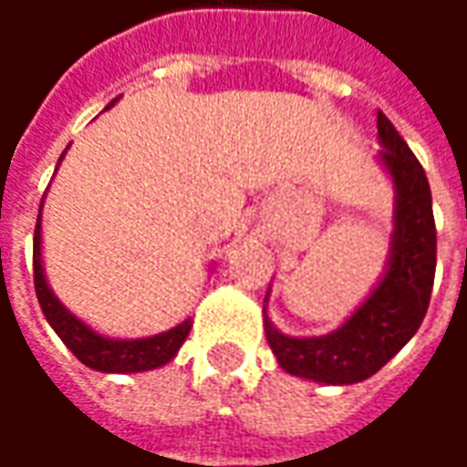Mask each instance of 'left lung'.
I'll return each mask as SVG.
<instances>
[{
	"instance_id": "left-lung-1",
	"label": "left lung",
	"mask_w": 467,
	"mask_h": 467,
	"mask_svg": "<svg viewBox=\"0 0 467 467\" xmlns=\"http://www.w3.org/2000/svg\"><path fill=\"white\" fill-rule=\"evenodd\" d=\"M381 162L397 191L391 259L384 279L343 326L320 337L275 330L265 313L266 340L279 366L320 384H358L400 353L430 307L437 262L432 192L420 160L381 111L376 114Z\"/></svg>"
}]
</instances>
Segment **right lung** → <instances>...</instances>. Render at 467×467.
Wrapping results in <instances>:
<instances>
[{"label": "right lung", "mask_w": 467, "mask_h": 467, "mask_svg": "<svg viewBox=\"0 0 467 467\" xmlns=\"http://www.w3.org/2000/svg\"><path fill=\"white\" fill-rule=\"evenodd\" d=\"M111 106V104H109ZM66 154V152H63ZM32 269H35V292L37 302L43 307L47 323L53 326L60 340L67 348L73 350V356L80 363H86L93 371H104V374H140L150 368H160L167 361L175 358L180 346L185 343V337L191 333V317L178 327L160 333L152 337H140V340H114V337L99 336L93 333L86 323H80L73 313H67L60 305L56 295L50 292L45 282L43 259H40V213L35 223V241H32Z\"/></svg>", "instance_id": "right-lung-1"}]
</instances>
